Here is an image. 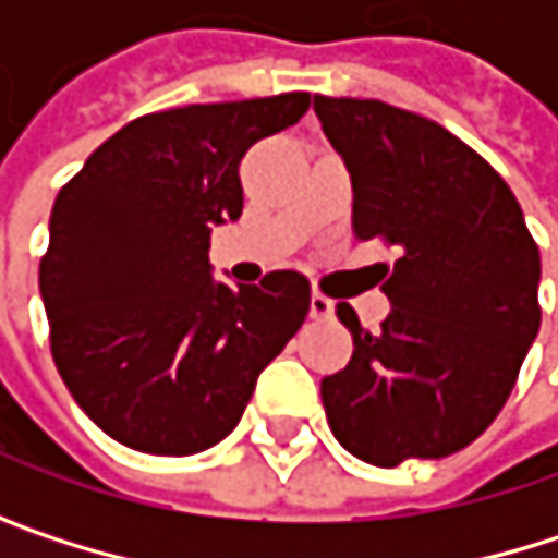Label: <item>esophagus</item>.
Wrapping results in <instances>:
<instances>
[{"mask_svg":"<svg viewBox=\"0 0 558 558\" xmlns=\"http://www.w3.org/2000/svg\"><path fill=\"white\" fill-rule=\"evenodd\" d=\"M310 316H313V319H326V316H332V300H329L326 293H319V290H316V293L310 296Z\"/></svg>","mask_w":558,"mask_h":558,"instance_id":"34e87169","label":"esophagus"}]
</instances>
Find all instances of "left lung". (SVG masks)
Instances as JSON below:
<instances>
[{"label":"left lung","mask_w":558,"mask_h":558,"mask_svg":"<svg viewBox=\"0 0 558 558\" xmlns=\"http://www.w3.org/2000/svg\"><path fill=\"white\" fill-rule=\"evenodd\" d=\"M313 109L352 173L355 239L400 252L378 332L336 306L352 362L323 378L329 429L381 469L452 456L495 423L539 332V248L501 173L439 122L349 96Z\"/></svg>","instance_id":"obj_1"}]
</instances>
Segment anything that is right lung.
Instances as JSON below:
<instances>
[{
    "instance_id": "1",
    "label": "right lung",
    "mask_w": 558,
    "mask_h": 558,
    "mask_svg": "<svg viewBox=\"0 0 558 558\" xmlns=\"http://www.w3.org/2000/svg\"><path fill=\"white\" fill-rule=\"evenodd\" d=\"M306 109L310 93H280L138 116L60 186L38 268L51 355L116 442L151 456L222 442L303 326L310 280L213 283L209 235L242 216L245 151Z\"/></svg>"
}]
</instances>
